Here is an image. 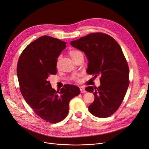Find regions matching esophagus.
<instances>
[{
  "instance_id": "1",
  "label": "esophagus",
  "mask_w": 149,
  "mask_h": 149,
  "mask_svg": "<svg viewBox=\"0 0 149 149\" xmlns=\"http://www.w3.org/2000/svg\"><path fill=\"white\" fill-rule=\"evenodd\" d=\"M80 91H81V93H86V90H85L84 88H83V87H81Z\"/></svg>"
}]
</instances>
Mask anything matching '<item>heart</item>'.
<instances>
[{"instance_id": "heart-1", "label": "heart", "mask_w": 149, "mask_h": 149, "mask_svg": "<svg viewBox=\"0 0 149 149\" xmlns=\"http://www.w3.org/2000/svg\"><path fill=\"white\" fill-rule=\"evenodd\" d=\"M80 53H81L79 51H77V50H75V49H73V50H71L69 52L68 54L70 55V56L71 58H72L73 60H74L76 57L77 55H79ZM80 74H74L73 77H72V79L74 81L76 82H78L79 81V77H80Z\"/></svg>"}]
</instances>
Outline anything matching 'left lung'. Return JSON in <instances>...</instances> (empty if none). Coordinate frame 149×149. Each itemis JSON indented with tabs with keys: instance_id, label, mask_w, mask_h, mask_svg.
<instances>
[{
	"instance_id": "obj_1",
	"label": "left lung",
	"mask_w": 149,
	"mask_h": 149,
	"mask_svg": "<svg viewBox=\"0 0 149 149\" xmlns=\"http://www.w3.org/2000/svg\"><path fill=\"white\" fill-rule=\"evenodd\" d=\"M70 44L86 54L87 72L100 76V87L89 86L86 90L95 95L89 111L98 118H107L121 105L129 86L128 63L118 42L102 33H90L71 42Z\"/></svg>"
}]
</instances>
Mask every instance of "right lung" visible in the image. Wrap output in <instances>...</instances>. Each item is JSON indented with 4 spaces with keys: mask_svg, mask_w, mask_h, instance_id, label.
Here are the masks:
<instances>
[{
    "mask_svg": "<svg viewBox=\"0 0 149 149\" xmlns=\"http://www.w3.org/2000/svg\"><path fill=\"white\" fill-rule=\"evenodd\" d=\"M66 44L42 36L26 47L17 65L20 91L25 101L38 116L53 124L67 117L70 100L80 94L78 87L69 84L56 91L49 81V76L57 73L58 58Z\"/></svg>",
    "mask_w": 149,
    "mask_h": 149,
    "instance_id": "obj_1",
    "label": "right lung"
}]
</instances>
